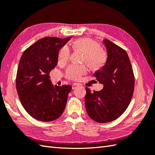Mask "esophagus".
I'll return each mask as SVG.
<instances>
[{"mask_svg": "<svg viewBox=\"0 0 155 155\" xmlns=\"http://www.w3.org/2000/svg\"><path fill=\"white\" fill-rule=\"evenodd\" d=\"M78 86H80V84H78V83H73L72 84V89H74L75 88H77V87H78Z\"/></svg>", "mask_w": 155, "mask_h": 155, "instance_id": "34e87169", "label": "esophagus"}]
</instances>
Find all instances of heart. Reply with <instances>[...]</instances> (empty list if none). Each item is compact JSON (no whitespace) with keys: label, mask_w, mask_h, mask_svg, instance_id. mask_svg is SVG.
I'll list each match as a JSON object with an SVG mask.
<instances>
[{"label":"heart","mask_w":155,"mask_h":155,"mask_svg":"<svg viewBox=\"0 0 155 155\" xmlns=\"http://www.w3.org/2000/svg\"><path fill=\"white\" fill-rule=\"evenodd\" d=\"M72 47L75 50L83 52V61L93 70H98L103 67L105 62V55L99 48L98 45L91 39L81 38L72 43ZM70 57V51L67 46L62 47L58 56V64H64ZM87 67L84 64H72L66 71V75L69 79L78 80L82 75L87 73Z\"/></svg>","instance_id":"1"}]
</instances>
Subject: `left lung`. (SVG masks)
<instances>
[{
	"instance_id": "obj_1",
	"label": "left lung",
	"mask_w": 155,
	"mask_h": 155,
	"mask_svg": "<svg viewBox=\"0 0 155 155\" xmlns=\"http://www.w3.org/2000/svg\"><path fill=\"white\" fill-rule=\"evenodd\" d=\"M103 42L107 51L106 64L94 74L103 88L91 93L87 87L84 97L88 116L100 123L116 120L126 110L134 87L133 71L127 52L107 39Z\"/></svg>"
}]
</instances>
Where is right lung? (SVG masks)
<instances>
[{
	"mask_svg": "<svg viewBox=\"0 0 155 155\" xmlns=\"http://www.w3.org/2000/svg\"><path fill=\"white\" fill-rule=\"evenodd\" d=\"M71 38L39 39L26 49L20 59L16 91L22 107L35 119L52 121L64 110L72 87L52 85L49 73L57 64L59 50Z\"/></svg>",
	"mask_w": 155,
	"mask_h": 155,
	"instance_id": "1",
	"label": "right lung"
}]
</instances>
